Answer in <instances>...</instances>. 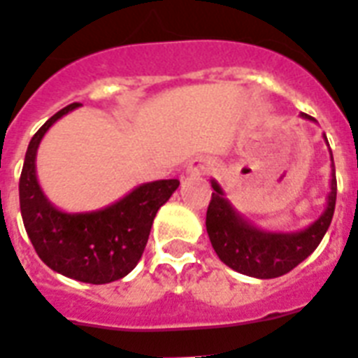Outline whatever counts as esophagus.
Returning a JSON list of instances; mask_svg holds the SVG:
<instances>
[{
	"label": "esophagus",
	"instance_id": "1",
	"mask_svg": "<svg viewBox=\"0 0 358 358\" xmlns=\"http://www.w3.org/2000/svg\"><path fill=\"white\" fill-rule=\"evenodd\" d=\"M213 169V164L206 158H200V159H194L189 164V173L191 174H208L209 171Z\"/></svg>",
	"mask_w": 358,
	"mask_h": 358
}]
</instances>
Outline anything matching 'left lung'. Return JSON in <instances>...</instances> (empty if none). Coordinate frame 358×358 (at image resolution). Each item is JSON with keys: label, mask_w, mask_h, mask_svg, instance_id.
Segmentation results:
<instances>
[{"label": "left lung", "mask_w": 358, "mask_h": 358, "mask_svg": "<svg viewBox=\"0 0 358 358\" xmlns=\"http://www.w3.org/2000/svg\"><path fill=\"white\" fill-rule=\"evenodd\" d=\"M301 117L313 119L307 113H301ZM331 167H333V178H331L327 209L315 224L298 234H268L250 226L229 206L220 185L211 182L215 193H211L208 213H206V229L220 261L241 274L272 280L287 274L301 261L307 259L324 239L335 213V164H331Z\"/></svg>", "instance_id": "8db88e82"}]
</instances>
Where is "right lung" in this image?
Masks as SVG:
<instances>
[{
	"label": "right lung",
	"instance_id": "add662e5",
	"mask_svg": "<svg viewBox=\"0 0 358 358\" xmlns=\"http://www.w3.org/2000/svg\"><path fill=\"white\" fill-rule=\"evenodd\" d=\"M77 106L80 103L55 113L31 139L20 176V209L29 239L49 268L83 283H112L141 259L154 217L180 182L158 180L139 185L119 202L94 213L71 215L53 208L38 185L36 150L49 127Z\"/></svg>",
	"mask_w": 358,
	"mask_h": 358
}]
</instances>
